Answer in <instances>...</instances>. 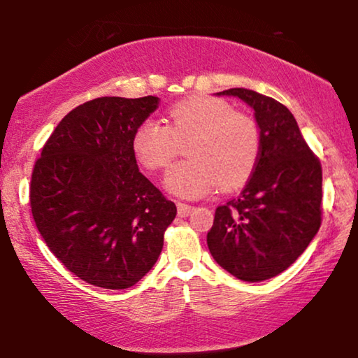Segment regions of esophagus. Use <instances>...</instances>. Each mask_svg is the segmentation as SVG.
Listing matches in <instances>:
<instances>
[{
    "label": "esophagus",
    "mask_w": 358,
    "mask_h": 358,
    "mask_svg": "<svg viewBox=\"0 0 358 358\" xmlns=\"http://www.w3.org/2000/svg\"><path fill=\"white\" fill-rule=\"evenodd\" d=\"M192 210H194L192 205L178 202V213H179V217H187V215H190V212H192Z\"/></svg>",
    "instance_id": "obj_1"
}]
</instances>
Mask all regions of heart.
<instances>
[{"instance_id":"obj_1","label":"heart","mask_w":358,"mask_h":358,"mask_svg":"<svg viewBox=\"0 0 358 358\" xmlns=\"http://www.w3.org/2000/svg\"><path fill=\"white\" fill-rule=\"evenodd\" d=\"M185 143L187 159L166 174V187L184 199H199L215 185L241 187L261 158L262 136L251 115L212 96H192L168 110V125L146 119L131 136L136 159L150 171L166 169Z\"/></svg>"}]
</instances>
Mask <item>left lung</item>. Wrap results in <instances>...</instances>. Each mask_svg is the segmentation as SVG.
I'll return each mask as SVG.
<instances>
[{
  "mask_svg": "<svg viewBox=\"0 0 358 358\" xmlns=\"http://www.w3.org/2000/svg\"><path fill=\"white\" fill-rule=\"evenodd\" d=\"M217 94L236 96L252 107L262 150L241 195L217 207L207 244L231 275L262 282L287 271L321 227V161L278 101L244 87Z\"/></svg>",
  "mask_w": 358,
  "mask_h": 358,
  "instance_id": "1",
  "label": "left lung"
}]
</instances>
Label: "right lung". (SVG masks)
Instances as JSON below:
<instances>
[{
    "mask_svg": "<svg viewBox=\"0 0 358 358\" xmlns=\"http://www.w3.org/2000/svg\"><path fill=\"white\" fill-rule=\"evenodd\" d=\"M158 97H97L63 117L32 169L31 210L53 256L91 285L122 290L158 261L178 213L138 171L131 136Z\"/></svg>",
    "mask_w": 358,
    "mask_h": 358,
    "instance_id": "right-lung-1",
    "label": "right lung"
}]
</instances>
